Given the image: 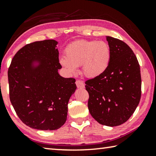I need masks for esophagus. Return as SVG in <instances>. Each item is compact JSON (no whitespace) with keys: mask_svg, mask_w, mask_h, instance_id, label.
Masks as SVG:
<instances>
[{"mask_svg":"<svg viewBox=\"0 0 156 156\" xmlns=\"http://www.w3.org/2000/svg\"><path fill=\"white\" fill-rule=\"evenodd\" d=\"M76 86H77L78 88H84V87H85V84H84L83 81L78 80L76 81Z\"/></svg>","mask_w":156,"mask_h":156,"instance_id":"34e87169","label":"esophagus"}]
</instances>
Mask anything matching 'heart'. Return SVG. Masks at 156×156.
<instances>
[{
  "mask_svg": "<svg viewBox=\"0 0 156 156\" xmlns=\"http://www.w3.org/2000/svg\"><path fill=\"white\" fill-rule=\"evenodd\" d=\"M111 51L104 41L78 40L65 48V57L60 58V65L69 75L77 73L78 66H82V73L88 78L103 75L109 67Z\"/></svg>",
  "mask_w": 156,
  "mask_h": 156,
  "instance_id": "heart-1",
  "label": "heart"
}]
</instances>
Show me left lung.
Returning <instances> with one entry per match:
<instances>
[{"label":"left lung","mask_w":156,"mask_h":156,"mask_svg":"<svg viewBox=\"0 0 156 156\" xmlns=\"http://www.w3.org/2000/svg\"><path fill=\"white\" fill-rule=\"evenodd\" d=\"M111 51L109 67L101 76L85 82L89 111L96 121L108 126L125 123L141 98L140 67L132 49L119 39L106 37Z\"/></svg>","instance_id":"obj_1"}]
</instances>
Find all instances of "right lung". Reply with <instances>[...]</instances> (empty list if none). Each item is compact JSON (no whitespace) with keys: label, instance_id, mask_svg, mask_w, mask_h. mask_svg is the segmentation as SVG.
<instances>
[{"label":"right lung","instance_id":"obj_1","mask_svg":"<svg viewBox=\"0 0 156 156\" xmlns=\"http://www.w3.org/2000/svg\"><path fill=\"white\" fill-rule=\"evenodd\" d=\"M58 42L34 41L21 48L8 69L9 98L25 124L54 130L66 122L68 103L76 90V80L61 76Z\"/></svg>","mask_w":156,"mask_h":156}]
</instances>
